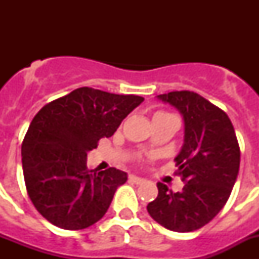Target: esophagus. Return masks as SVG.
Instances as JSON below:
<instances>
[{
    "label": "esophagus",
    "instance_id": "34e87169",
    "mask_svg": "<svg viewBox=\"0 0 259 259\" xmlns=\"http://www.w3.org/2000/svg\"><path fill=\"white\" fill-rule=\"evenodd\" d=\"M130 180H131V182H134L135 184H143V183L145 182V179H143V178H139V176H135V175L130 176Z\"/></svg>",
    "mask_w": 259,
    "mask_h": 259
}]
</instances>
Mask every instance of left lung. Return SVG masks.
I'll use <instances>...</instances> for the list:
<instances>
[{"label":"left lung","instance_id":"obj_1","mask_svg":"<svg viewBox=\"0 0 259 259\" xmlns=\"http://www.w3.org/2000/svg\"><path fill=\"white\" fill-rule=\"evenodd\" d=\"M157 98L175 107L184 120V144L175 161L185 184L175 193L157 183V198L146 209L167 230L192 232L227 202L239 174V143L227 114L197 93L180 91Z\"/></svg>","mask_w":259,"mask_h":259}]
</instances>
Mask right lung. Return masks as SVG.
I'll return each mask as SVG.
<instances>
[{
  "label": "right lung",
  "instance_id": "obj_1",
  "mask_svg": "<svg viewBox=\"0 0 259 259\" xmlns=\"http://www.w3.org/2000/svg\"><path fill=\"white\" fill-rule=\"evenodd\" d=\"M143 101L83 87L36 114L22 144L23 175L32 203L47 221L83 230L104 217L127 174L114 167L88 170L87 154Z\"/></svg>",
  "mask_w": 259,
  "mask_h": 259
}]
</instances>
